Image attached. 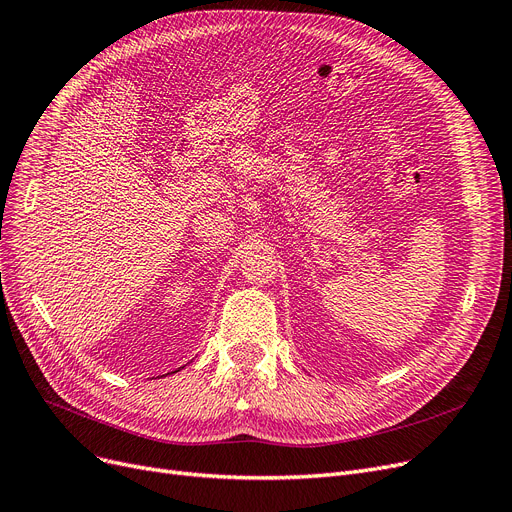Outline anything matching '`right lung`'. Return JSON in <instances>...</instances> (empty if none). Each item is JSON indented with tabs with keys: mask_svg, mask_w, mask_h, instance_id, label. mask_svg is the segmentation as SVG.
Returning a JSON list of instances; mask_svg holds the SVG:
<instances>
[{
	"mask_svg": "<svg viewBox=\"0 0 512 512\" xmlns=\"http://www.w3.org/2000/svg\"><path fill=\"white\" fill-rule=\"evenodd\" d=\"M182 368H184V366H182ZM173 372H180V370H173ZM169 374H171V372H169Z\"/></svg>",
	"mask_w": 512,
	"mask_h": 512,
	"instance_id": "add662e5",
	"label": "right lung"
}]
</instances>
